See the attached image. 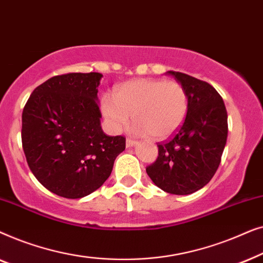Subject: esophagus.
Segmentation results:
<instances>
[{
  "label": "esophagus",
  "mask_w": 263,
  "mask_h": 263,
  "mask_svg": "<svg viewBox=\"0 0 263 263\" xmlns=\"http://www.w3.org/2000/svg\"><path fill=\"white\" fill-rule=\"evenodd\" d=\"M125 145H127L128 148H130V147L136 145V141H135V140H133V139H127V141H125Z\"/></svg>",
  "instance_id": "34e87169"
}]
</instances>
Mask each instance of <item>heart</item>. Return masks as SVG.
I'll return each instance as SVG.
<instances>
[{
    "instance_id": "heart-1",
    "label": "heart",
    "mask_w": 263,
    "mask_h": 263,
    "mask_svg": "<svg viewBox=\"0 0 263 263\" xmlns=\"http://www.w3.org/2000/svg\"><path fill=\"white\" fill-rule=\"evenodd\" d=\"M100 111L114 133L121 132L132 115L138 134L165 140L174 135L184 122L188 98L177 81L136 79L116 86L114 98L104 96Z\"/></svg>"
}]
</instances>
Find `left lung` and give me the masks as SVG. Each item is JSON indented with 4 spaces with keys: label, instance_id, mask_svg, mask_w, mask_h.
I'll list each match as a JSON object with an SVG mask.
<instances>
[{
    "label": "left lung",
    "instance_id": "1",
    "mask_svg": "<svg viewBox=\"0 0 263 263\" xmlns=\"http://www.w3.org/2000/svg\"><path fill=\"white\" fill-rule=\"evenodd\" d=\"M183 86L188 111L179 130L158 143V158L146 172L154 184L175 195H189L211 181L228 139V112L213 86L179 71H167Z\"/></svg>",
    "mask_w": 263,
    "mask_h": 263
}]
</instances>
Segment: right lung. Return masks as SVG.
<instances>
[{"mask_svg":"<svg viewBox=\"0 0 263 263\" xmlns=\"http://www.w3.org/2000/svg\"><path fill=\"white\" fill-rule=\"evenodd\" d=\"M100 73L53 77L32 92L23 111L21 140L32 174L50 192L80 199L104 184L125 138L100 125Z\"/></svg>","mask_w":263,"mask_h":263,"instance_id":"1","label":"right lung"}]
</instances>
